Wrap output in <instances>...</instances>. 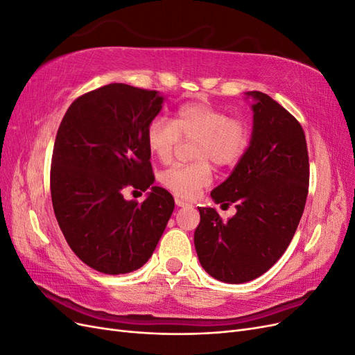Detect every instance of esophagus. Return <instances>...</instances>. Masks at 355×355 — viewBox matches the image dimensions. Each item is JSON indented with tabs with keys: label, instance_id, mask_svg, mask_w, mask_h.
Listing matches in <instances>:
<instances>
[{
	"label": "esophagus",
	"instance_id": "esophagus-1",
	"mask_svg": "<svg viewBox=\"0 0 355 355\" xmlns=\"http://www.w3.org/2000/svg\"><path fill=\"white\" fill-rule=\"evenodd\" d=\"M175 202H176V206L178 207H185V206H188V201H185V200H182V198H179V197H176L175 198Z\"/></svg>",
	"mask_w": 355,
	"mask_h": 355
}]
</instances>
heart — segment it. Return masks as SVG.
Masks as SVG:
<instances>
[{"mask_svg":"<svg viewBox=\"0 0 355 355\" xmlns=\"http://www.w3.org/2000/svg\"><path fill=\"white\" fill-rule=\"evenodd\" d=\"M250 127L241 118L200 102L182 105L170 121L155 118L146 127V146L159 163H170L182 139L194 141V163L171 166L159 176L161 184L180 197L196 196L210 184L209 160L218 167L239 163L250 145Z\"/></svg>","mask_w":355,"mask_h":355,"instance_id":"b5f03b06","label":"heart"}]
</instances>
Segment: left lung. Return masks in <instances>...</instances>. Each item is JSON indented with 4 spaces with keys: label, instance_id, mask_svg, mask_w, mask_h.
<instances>
[{
    "label": "left lung",
    "instance_id": "left-lung-1",
    "mask_svg": "<svg viewBox=\"0 0 355 355\" xmlns=\"http://www.w3.org/2000/svg\"><path fill=\"white\" fill-rule=\"evenodd\" d=\"M253 108L250 146L231 176L211 191L237 213L222 220L198 207L194 244L201 266L223 283L254 280L280 259L305 209L309 159L302 125L262 92H249Z\"/></svg>",
    "mask_w": 355,
    "mask_h": 355
}]
</instances>
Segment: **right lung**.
Instances as JSON below:
<instances>
[{
    "instance_id": "1",
    "label": "right lung",
    "mask_w": 355,
    "mask_h": 355,
    "mask_svg": "<svg viewBox=\"0 0 355 355\" xmlns=\"http://www.w3.org/2000/svg\"><path fill=\"white\" fill-rule=\"evenodd\" d=\"M155 90L112 83L75 99L59 125L50 168L51 202L67 243L93 270L116 275L148 262L175 200L153 187L146 127L161 111ZM152 192L144 203L128 187Z\"/></svg>"
}]
</instances>
